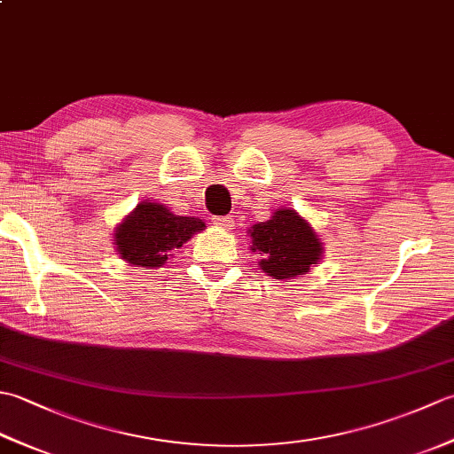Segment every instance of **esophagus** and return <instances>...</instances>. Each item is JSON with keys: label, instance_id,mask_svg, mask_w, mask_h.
I'll list each match as a JSON object with an SVG mask.
<instances>
[{"label": "esophagus", "instance_id": "esophagus-1", "mask_svg": "<svg viewBox=\"0 0 454 454\" xmlns=\"http://www.w3.org/2000/svg\"><path fill=\"white\" fill-rule=\"evenodd\" d=\"M212 222H215L216 226L228 228V230L234 226V218H232V216H215V218H212Z\"/></svg>", "mask_w": 454, "mask_h": 454}]
</instances>
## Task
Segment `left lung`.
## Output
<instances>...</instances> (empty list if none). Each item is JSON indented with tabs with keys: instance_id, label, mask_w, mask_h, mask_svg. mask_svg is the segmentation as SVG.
<instances>
[{
	"instance_id": "left-lung-1",
	"label": "left lung",
	"mask_w": 454,
	"mask_h": 454,
	"mask_svg": "<svg viewBox=\"0 0 454 454\" xmlns=\"http://www.w3.org/2000/svg\"><path fill=\"white\" fill-rule=\"evenodd\" d=\"M252 249L262 255V269L275 278L304 275L322 255V244L310 224L291 208H281L267 222L254 224Z\"/></svg>"
}]
</instances>
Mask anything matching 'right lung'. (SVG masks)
<instances>
[{"label": "right lung", "instance_id": "obj_1", "mask_svg": "<svg viewBox=\"0 0 454 454\" xmlns=\"http://www.w3.org/2000/svg\"><path fill=\"white\" fill-rule=\"evenodd\" d=\"M200 230L205 222L195 216H177L158 202H142L117 228L114 244L129 263L153 269Z\"/></svg>", "mask_w": 454, "mask_h": 454}]
</instances>
